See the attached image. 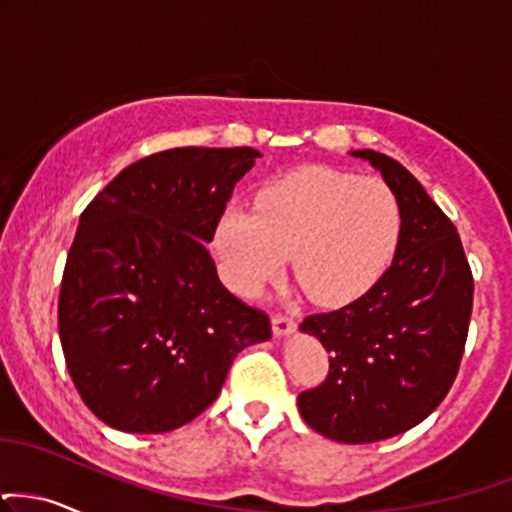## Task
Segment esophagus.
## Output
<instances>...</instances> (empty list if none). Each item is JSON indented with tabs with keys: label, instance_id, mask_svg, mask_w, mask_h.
<instances>
[{
	"label": "esophagus",
	"instance_id": "obj_1",
	"mask_svg": "<svg viewBox=\"0 0 512 512\" xmlns=\"http://www.w3.org/2000/svg\"><path fill=\"white\" fill-rule=\"evenodd\" d=\"M295 326H298V324H295V319L291 315H274V319H272V329H274L276 336L293 334Z\"/></svg>",
	"mask_w": 512,
	"mask_h": 512
}]
</instances>
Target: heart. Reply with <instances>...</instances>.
I'll use <instances>...</instances> for the list:
<instances>
[{
  "label": "heart",
  "instance_id": "b5f03b06",
  "mask_svg": "<svg viewBox=\"0 0 512 512\" xmlns=\"http://www.w3.org/2000/svg\"><path fill=\"white\" fill-rule=\"evenodd\" d=\"M403 209L389 183L312 166L276 178L255 209L233 205L214 229L224 281L255 295L291 252L295 279L317 303H343L367 291L396 255Z\"/></svg>",
  "mask_w": 512,
  "mask_h": 512
}]
</instances>
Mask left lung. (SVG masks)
<instances>
[{
    "mask_svg": "<svg viewBox=\"0 0 512 512\" xmlns=\"http://www.w3.org/2000/svg\"><path fill=\"white\" fill-rule=\"evenodd\" d=\"M403 209L396 257L365 295L307 315L300 329L329 350L322 384L298 396L326 439L374 443L427 420L451 391L465 353L474 281L453 221L396 159L357 150Z\"/></svg>",
    "mask_w": 512,
    "mask_h": 512,
    "instance_id": "1",
    "label": "left lung"
}]
</instances>
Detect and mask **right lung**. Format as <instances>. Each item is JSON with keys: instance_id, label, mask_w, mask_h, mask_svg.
<instances>
[{"instance_id": "obj_1", "label": "right lung", "mask_w": 512, "mask_h": 512, "mask_svg": "<svg viewBox=\"0 0 512 512\" xmlns=\"http://www.w3.org/2000/svg\"><path fill=\"white\" fill-rule=\"evenodd\" d=\"M252 147H174L121 171L80 214L59 291V338L83 403L109 427L164 434L219 396L267 312L219 281L205 243Z\"/></svg>"}]
</instances>
